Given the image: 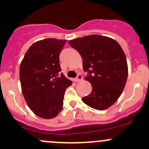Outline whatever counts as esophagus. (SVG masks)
Here are the masks:
<instances>
[{"instance_id":"34e87169","label":"esophagus","mask_w":149,"mask_h":149,"mask_svg":"<svg viewBox=\"0 0 149 149\" xmlns=\"http://www.w3.org/2000/svg\"><path fill=\"white\" fill-rule=\"evenodd\" d=\"M82 80H83V76H82L80 74H79L78 76H77V78H76V79H74V81L75 82H79Z\"/></svg>"}]
</instances>
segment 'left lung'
<instances>
[{
  "label": "left lung",
  "mask_w": 149,
  "mask_h": 149,
  "mask_svg": "<svg viewBox=\"0 0 149 149\" xmlns=\"http://www.w3.org/2000/svg\"><path fill=\"white\" fill-rule=\"evenodd\" d=\"M69 45L83 59V68L90 75L92 90L82 100L92 109L103 111L111 107L123 91L128 76L125 54L114 39L101 35L73 39Z\"/></svg>",
  "instance_id": "obj_1"
}]
</instances>
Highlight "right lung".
Here are the masks:
<instances>
[{
	"instance_id": "1",
	"label": "right lung",
	"mask_w": 149,
	"mask_h": 149,
	"mask_svg": "<svg viewBox=\"0 0 149 149\" xmlns=\"http://www.w3.org/2000/svg\"><path fill=\"white\" fill-rule=\"evenodd\" d=\"M66 40L46 38L32 45L21 61L19 78L22 94L35 115L55 118L63 108L66 88L72 85L61 71L59 53Z\"/></svg>"
}]
</instances>
